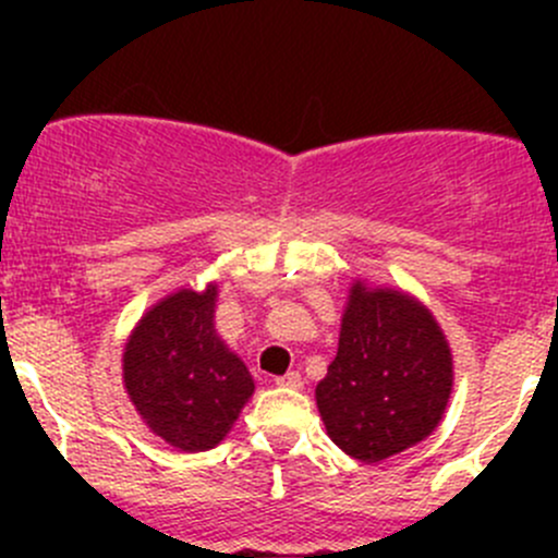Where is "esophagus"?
<instances>
[{
	"mask_svg": "<svg viewBox=\"0 0 558 558\" xmlns=\"http://www.w3.org/2000/svg\"><path fill=\"white\" fill-rule=\"evenodd\" d=\"M275 386L302 388V375L300 373H286V375H280V378H275Z\"/></svg>",
	"mask_w": 558,
	"mask_h": 558,
	"instance_id": "esophagus-1",
	"label": "esophagus"
}]
</instances>
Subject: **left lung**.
Returning <instances> with one entry per match:
<instances>
[{
	"instance_id": "1",
	"label": "left lung",
	"mask_w": 558,
	"mask_h": 558,
	"mask_svg": "<svg viewBox=\"0 0 558 558\" xmlns=\"http://www.w3.org/2000/svg\"><path fill=\"white\" fill-rule=\"evenodd\" d=\"M451 386V351L429 311L399 291L353 286L337 356L315 388L331 442L384 461L435 432Z\"/></svg>"
}]
</instances>
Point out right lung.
<instances>
[{
	"label": "right lung",
	"instance_id": "obj_1",
	"mask_svg": "<svg viewBox=\"0 0 558 558\" xmlns=\"http://www.w3.org/2000/svg\"><path fill=\"white\" fill-rule=\"evenodd\" d=\"M216 286L167 296L123 351V384L145 424L180 451L218 446L253 393L247 367L213 329Z\"/></svg>",
	"mask_w": 558,
	"mask_h": 558
}]
</instances>
